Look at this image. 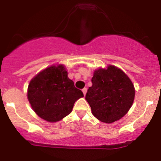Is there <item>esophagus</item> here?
Returning a JSON list of instances; mask_svg holds the SVG:
<instances>
[{
	"label": "esophagus",
	"instance_id": "34e87169",
	"mask_svg": "<svg viewBox=\"0 0 161 161\" xmlns=\"http://www.w3.org/2000/svg\"><path fill=\"white\" fill-rule=\"evenodd\" d=\"M82 92H83V94H84V95H86V92H87V88H83Z\"/></svg>",
	"mask_w": 161,
	"mask_h": 161
}]
</instances>
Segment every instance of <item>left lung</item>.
<instances>
[{
  "label": "left lung",
  "mask_w": 161,
  "mask_h": 161,
  "mask_svg": "<svg viewBox=\"0 0 161 161\" xmlns=\"http://www.w3.org/2000/svg\"><path fill=\"white\" fill-rule=\"evenodd\" d=\"M92 82L86 100L98 120L111 123L127 114L133 104L135 88L124 72L112 65L100 68L94 72Z\"/></svg>",
  "instance_id": "obj_1"
}]
</instances>
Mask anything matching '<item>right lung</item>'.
<instances>
[{
	"instance_id": "obj_1",
	"label": "right lung",
	"mask_w": 161,
	"mask_h": 161,
	"mask_svg": "<svg viewBox=\"0 0 161 161\" xmlns=\"http://www.w3.org/2000/svg\"><path fill=\"white\" fill-rule=\"evenodd\" d=\"M28 100L36 114L46 121H60L71 113L83 93L68 78L64 65L51 66L33 78L28 87Z\"/></svg>"
}]
</instances>
